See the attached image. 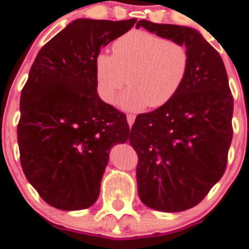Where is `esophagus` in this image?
Listing matches in <instances>:
<instances>
[{"instance_id": "esophagus-1", "label": "esophagus", "mask_w": 249, "mask_h": 249, "mask_svg": "<svg viewBox=\"0 0 249 249\" xmlns=\"http://www.w3.org/2000/svg\"><path fill=\"white\" fill-rule=\"evenodd\" d=\"M126 120H127V124H129V126L131 127L132 124H134V122H135V117H134L132 114H127Z\"/></svg>"}]
</instances>
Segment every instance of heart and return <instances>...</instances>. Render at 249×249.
Masks as SVG:
<instances>
[{"label":"heart","mask_w":249,"mask_h":249,"mask_svg":"<svg viewBox=\"0 0 249 249\" xmlns=\"http://www.w3.org/2000/svg\"><path fill=\"white\" fill-rule=\"evenodd\" d=\"M190 55L183 44L143 30H131L113 44V55L99 53L94 59L97 90L113 103L119 90L125 110L160 108L177 96L189 73Z\"/></svg>","instance_id":"b5f03b06"}]
</instances>
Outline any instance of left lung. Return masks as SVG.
Here are the masks:
<instances>
[{"label": "left lung", "instance_id": "8db88e82", "mask_svg": "<svg viewBox=\"0 0 249 249\" xmlns=\"http://www.w3.org/2000/svg\"><path fill=\"white\" fill-rule=\"evenodd\" d=\"M183 44L190 55L184 86L168 104L139 114L130 132L138 192L153 210L198 205L226 169L233 98L221 56L198 30L139 20L136 28Z\"/></svg>", "mask_w": 249, "mask_h": 249}]
</instances>
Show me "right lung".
I'll return each mask as SVG.
<instances>
[{
	"label": "right lung",
	"instance_id": "1",
	"mask_svg": "<svg viewBox=\"0 0 249 249\" xmlns=\"http://www.w3.org/2000/svg\"><path fill=\"white\" fill-rule=\"evenodd\" d=\"M135 22L73 20L40 49L30 67L19 103L20 164L49 205L66 211L92 206L110 148L129 139L125 114L97 93L94 59Z\"/></svg>",
	"mask_w": 249,
	"mask_h": 249
}]
</instances>
